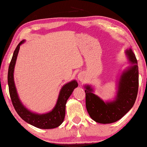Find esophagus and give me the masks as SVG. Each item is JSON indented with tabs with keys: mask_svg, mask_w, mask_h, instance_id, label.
<instances>
[{
	"mask_svg": "<svg viewBox=\"0 0 147 147\" xmlns=\"http://www.w3.org/2000/svg\"><path fill=\"white\" fill-rule=\"evenodd\" d=\"M78 78L80 80H82V74H79Z\"/></svg>",
	"mask_w": 147,
	"mask_h": 147,
	"instance_id": "1",
	"label": "esophagus"
}]
</instances>
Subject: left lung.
Returning a JSON list of instances; mask_svg holds the SVG:
<instances>
[{"mask_svg":"<svg viewBox=\"0 0 147 147\" xmlns=\"http://www.w3.org/2000/svg\"><path fill=\"white\" fill-rule=\"evenodd\" d=\"M125 53L131 65L124 69L117 80L114 100L104 101L94 93V89L91 86H84L87 111L96 123H115L126 115L135 103L139 87L138 61L131 49L126 50Z\"/></svg>","mask_w":147,"mask_h":147,"instance_id":"1","label":"left lung"}]
</instances>
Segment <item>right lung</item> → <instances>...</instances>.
I'll list each match as a JSON object with an SVG mask.
<instances>
[{"instance_id": "obj_1", "label": "right lung", "mask_w": 147, "mask_h": 147, "mask_svg": "<svg viewBox=\"0 0 147 147\" xmlns=\"http://www.w3.org/2000/svg\"><path fill=\"white\" fill-rule=\"evenodd\" d=\"M24 42L25 40L21 41L17 46L8 68V84L12 104L17 113L22 119L35 127L41 129H52L58 127L64 120L67 101L69 96L71 95L74 89L78 87V82L76 80H72L70 82L65 84L62 86L56 105L52 111L49 112L39 114L32 112L27 109L21 102L19 97L13 78L15 65H16L20 46Z\"/></svg>"}]
</instances>
